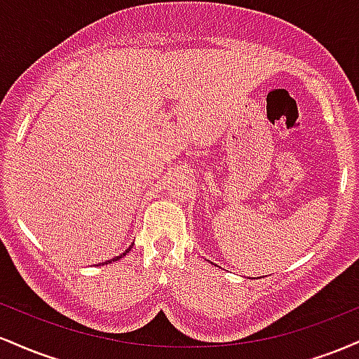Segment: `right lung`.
Listing matches in <instances>:
<instances>
[{
	"mask_svg": "<svg viewBox=\"0 0 359 359\" xmlns=\"http://www.w3.org/2000/svg\"><path fill=\"white\" fill-rule=\"evenodd\" d=\"M131 248H133V245H131V246H130V248H128V250H125V253H121V255H119V257H114L113 259H108V262H104V263H102V265H108V263H111V262H118V259H119V258L126 257V255H128V253H130V250H131Z\"/></svg>",
	"mask_w": 359,
	"mask_h": 359,
	"instance_id": "add662e5",
	"label": "right lung"
}]
</instances>
